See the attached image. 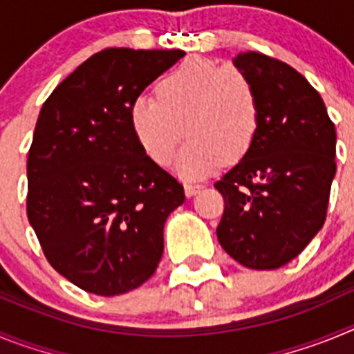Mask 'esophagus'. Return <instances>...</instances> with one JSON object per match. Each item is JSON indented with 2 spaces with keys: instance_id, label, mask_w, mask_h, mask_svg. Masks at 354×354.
I'll return each mask as SVG.
<instances>
[{
  "instance_id": "1",
  "label": "esophagus",
  "mask_w": 354,
  "mask_h": 354,
  "mask_svg": "<svg viewBox=\"0 0 354 354\" xmlns=\"http://www.w3.org/2000/svg\"><path fill=\"white\" fill-rule=\"evenodd\" d=\"M202 184H198V183H192V180H187L186 184H184V192H186V195L187 196H193V195H196V193L200 192V189H202Z\"/></svg>"
}]
</instances>
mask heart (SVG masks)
Wrapping results in <instances>:
<instances>
[{"instance_id":"1","label":"heart","mask_w":354,"mask_h":354,"mask_svg":"<svg viewBox=\"0 0 354 354\" xmlns=\"http://www.w3.org/2000/svg\"><path fill=\"white\" fill-rule=\"evenodd\" d=\"M158 97H136L131 124L143 150L168 165L186 134L175 168L196 179L221 162L234 165L252 152L261 129L257 88L241 68L209 58H187L159 81Z\"/></svg>"}]
</instances>
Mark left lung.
<instances>
[{
    "label": "left lung",
    "instance_id": "8db88e82",
    "mask_svg": "<svg viewBox=\"0 0 354 354\" xmlns=\"http://www.w3.org/2000/svg\"><path fill=\"white\" fill-rule=\"evenodd\" d=\"M257 88L262 118L252 152L214 187L225 200L216 228L225 252L252 270L296 259L326 220L335 177V126L296 68L262 53L234 60Z\"/></svg>",
    "mask_w": 354,
    "mask_h": 354
}]
</instances>
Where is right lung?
<instances>
[{
    "mask_svg": "<svg viewBox=\"0 0 354 354\" xmlns=\"http://www.w3.org/2000/svg\"><path fill=\"white\" fill-rule=\"evenodd\" d=\"M183 56L102 49L40 109L28 152V220L49 264L86 292H129L161 261L165 221L186 196L143 150L131 104Z\"/></svg>",
    "mask_w": 354,
    "mask_h": 354,
    "instance_id": "add662e5",
    "label": "right lung"
}]
</instances>
